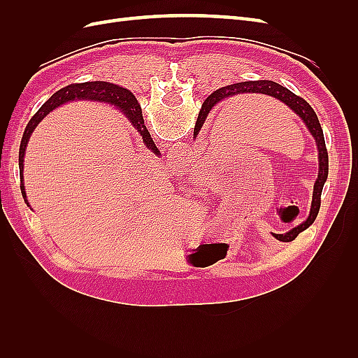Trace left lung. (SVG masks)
<instances>
[{"mask_svg": "<svg viewBox=\"0 0 358 358\" xmlns=\"http://www.w3.org/2000/svg\"><path fill=\"white\" fill-rule=\"evenodd\" d=\"M246 94L248 95L249 94L268 95V96H273V99H276L278 101L284 103L288 109L294 112L301 119L303 124L306 125L312 137L315 138V143L318 148V178H317L315 183H313L309 216L306 218V221H303L301 224H299L297 227H294V229L284 233V234L272 233L275 239H278L280 242H291V241H294L301 231H305L309 225L313 224V221H315L317 215L320 212L322 187L329 176V154H327L326 142H324L322 128H321V124L318 121V116H317L315 110L312 109L309 103L306 100H303L301 96L296 95L294 92L287 90L285 86L279 85L276 82H272V80H249V82H241V83H234V85H229V86H222V88L216 90L215 92H212L208 96V99L204 100L201 109H200V113H199V117H197L196 128H194V137L199 136L200 129L203 128V124L206 122V117L209 116L210 110L216 104L221 103L225 99H233V96L246 95Z\"/></svg>", "mask_w": 358, "mask_h": 358, "instance_id": "1", "label": "left lung"}]
</instances>
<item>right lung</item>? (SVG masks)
I'll return each instance as SVG.
<instances>
[{
    "label": "right lung",
    "instance_id": "right-lung-1",
    "mask_svg": "<svg viewBox=\"0 0 358 358\" xmlns=\"http://www.w3.org/2000/svg\"><path fill=\"white\" fill-rule=\"evenodd\" d=\"M76 100H88V101H99V103H107L117 107L127 117L128 121L131 122V125L137 129V133L140 137L143 138L145 146L152 150L155 155H159V150L155 146L152 137H150L148 128L143 121V115H142V107H140L138 101L136 100V96L133 95L131 91H128L122 86L110 83V82H83V83H71L66 88H62L53 94L50 99L43 104L38 112L31 117V121L28 122L24 136H22V142H20L19 148V175H20V191H22V197L25 203L29 206L27 200V192L24 187V157H25V150L29 142V137L34 131L36 127L41 122V119L46 115H49L52 110H55L57 107L76 101Z\"/></svg>",
    "mask_w": 358,
    "mask_h": 358
}]
</instances>
